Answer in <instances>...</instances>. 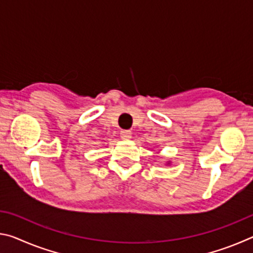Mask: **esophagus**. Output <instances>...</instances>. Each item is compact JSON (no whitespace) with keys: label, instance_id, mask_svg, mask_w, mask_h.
Returning a JSON list of instances; mask_svg holds the SVG:
<instances>
[{"label":"esophagus","instance_id":"esophagus-1","mask_svg":"<svg viewBox=\"0 0 253 253\" xmlns=\"http://www.w3.org/2000/svg\"><path fill=\"white\" fill-rule=\"evenodd\" d=\"M121 137L124 140H128L131 138V131L130 130H122L121 131Z\"/></svg>","mask_w":253,"mask_h":253}]
</instances>
